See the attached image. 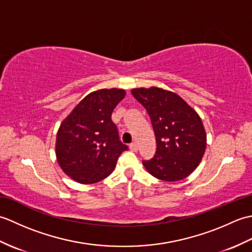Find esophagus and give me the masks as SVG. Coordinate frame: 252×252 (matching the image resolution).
<instances>
[{"label": "esophagus", "instance_id": "obj_1", "mask_svg": "<svg viewBox=\"0 0 252 252\" xmlns=\"http://www.w3.org/2000/svg\"><path fill=\"white\" fill-rule=\"evenodd\" d=\"M137 148H138V146H137V144H136L135 142L130 144V149H131L132 152H136V151H137Z\"/></svg>", "mask_w": 252, "mask_h": 252}]
</instances>
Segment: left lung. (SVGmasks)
Instances as JSON below:
<instances>
[{"instance_id": "left-lung-1", "label": "left lung", "mask_w": 252, "mask_h": 252, "mask_svg": "<svg viewBox=\"0 0 252 252\" xmlns=\"http://www.w3.org/2000/svg\"><path fill=\"white\" fill-rule=\"evenodd\" d=\"M132 94L151 117L157 148L144 167L155 178L185 179L201 161L207 135L200 117L178 94L160 88L133 89Z\"/></svg>"}]
</instances>
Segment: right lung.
<instances>
[{"label": "right lung", "mask_w": 252, "mask_h": 252, "mask_svg": "<svg viewBox=\"0 0 252 252\" xmlns=\"http://www.w3.org/2000/svg\"><path fill=\"white\" fill-rule=\"evenodd\" d=\"M126 96L120 89L95 91L80 101L60 126L56 158L68 176L92 184L107 178L127 149L111 120L115 107Z\"/></svg>", "instance_id": "1"}]
</instances>
